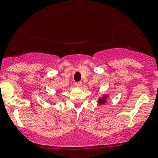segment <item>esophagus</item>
I'll use <instances>...</instances> for the list:
<instances>
[{
  "label": "esophagus",
  "instance_id": "esophagus-1",
  "mask_svg": "<svg viewBox=\"0 0 158 158\" xmlns=\"http://www.w3.org/2000/svg\"><path fill=\"white\" fill-rule=\"evenodd\" d=\"M75 86L77 87V88H79V87L82 86V82H76V83H75Z\"/></svg>",
  "mask_w": 158,
  "mask_h": 158
}]
</instances>
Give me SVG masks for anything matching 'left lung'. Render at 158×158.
I'll return each instance as SVG.
<instances>
[{"instance_id": "8db88e82", "label": "left lung", "mask_w": 158, "mask_h": 158, "mask_svg": "<svg viewBox=\"0 0 158 158\" xmlns=\"http://www.w3.org/2000/svg\"><path fill=\"white\" fill-rule=\"evenodd\" d=\"M109 98V95H102V97H100V98H98V104L99 105H103L105 104V103H106V101H107V99Z\"/></svg>"}]
</instances>
